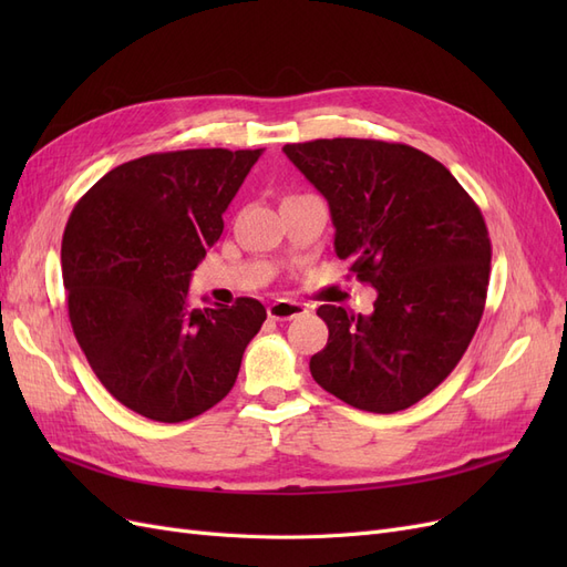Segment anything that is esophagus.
Segmentation results:
<instances>
[{
    "instance_id": "obj_1",
    "label": "esophagus",
    "mask_w": 567,
    "mask_h": 567,
    "mask_svg": "<svg viewBox=\"0 0 567 567\" xmlns=\"http://www.w3.org/2000/svg\"><path fill=\"white\" fill-rule=\"evenodd\" d=\"M307 312V307L302 302H296V300H277L271 302L267 307V315L269 319H277V321H288V319H296V317H302Z\"/></svg>"
}]
</instances>
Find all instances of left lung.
Returning <instances> with one entry per match:
<instances>
[{"label": "left lung", "instance_id": "obj_1", "mask_svg": "<svg viewBox=\"0 0 567 567\" xmlns=\"http://www.w3.org/2000/svg\"><path fill=\"white\" fill-rule=\"evenodd\" d=\"M284 153L329 200L336 255L379 293L371 317L319 307L329 342L310 359L315 381L354 409H409L454 371L483 319L485 217L450 169L414 146L338 136Z\"/></svg>", "mask_w": 567, "mask_h": 567}]
</instances>
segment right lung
Returning <instances> with one entry per match:
<instances>
[{"label": "right lung", "mask_w": 567, "mask_h": 567, "mask_svg": "<svg viewBox=\"0 0 567 567\" xmlns=\"http://www.w3.org/2000/svg\"><path fill=\"white\" fill-rule=\"evenodd\" d=\"M262 148L151 153L113 167L73 208L61 269L68 317L113 398L151 421L182 423L225 400L267 310L188 305L192 271Z\"/></svg>", "instance_id": "1"}]
</instances>
